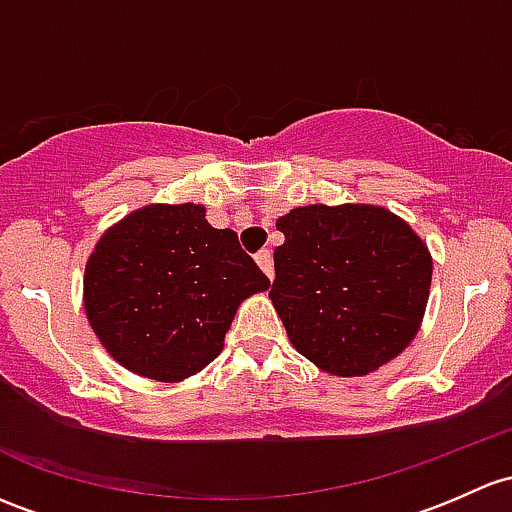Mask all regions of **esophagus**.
Listing matches in <instances>:
<instances>
[{
	"label": "esophagus",
	"mask_w": 512,
	"mask_h": 512,
	"mask_svg": "<svg viewBox=\"0 0 512 512\" xmlns=\"http://www.w3.org/2000/svg\"><path fill=\"white\" fill-rule=\"evenodd\" d=\"M255 260H257V265H260V270L267 274V277H274V260H272V252L270 250H260L255 255Z\"/></svg>",
	"instance_id": "esophagus-1"
}]
</instances>
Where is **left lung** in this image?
Here are the masks:
<instances>
[{
	"label": "left lung",
	"instance_id": "obj_1",
	"mask_svg": "<svg viewBox=\"0 0 512 512\" xmlns=\"http://www.w3.org/2000/svg\"><path fill=\"white\" fill-rule=\"evenodd\" d=\"M277 230L270 299L304 358L360 378L410 346L432 287V255L410 223L370 203H311Z\"/></svg>",
	"mask_w": 512,
	"mask_h": 512
}]
</instances>
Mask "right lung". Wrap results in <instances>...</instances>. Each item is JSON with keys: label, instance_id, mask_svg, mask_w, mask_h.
Segmentation results:
<instances>
[{"label": "right lung", "instance_id": "right-lung-1", "mask_svg": "<svg viewBox=\"0 0 512 512\" xmlns=\"http://www.w3.org/2000/svg\"><path fill=\"white\" fill-rule=\"evenodd\" d=\"M270 289L233 230L196 203H152L107 228L85 262L83 306L105 351L132 373L181 383L223 351L247 297Z\"/></svg>", "mask_w": 512, "mask_h": 512}]
</instances>
